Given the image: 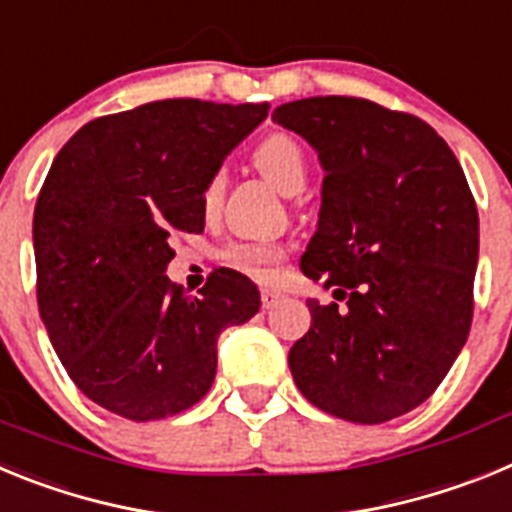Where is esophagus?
Here are the masks:
<instances>
[{
    "label": "esophagus",
    "mask_w": 512,
    "mask_h": 512,
    "mask_svg": "<svg viewBox=\"0 0 512 512\" xmlns=\"http://www.w3.org/2000/svg\"><path fill=\"white\" fill-rule=\"evenodd\" d=\"M284 300V295L279 292V289H261V305L266 307V310H271V307H277L279 302Z\"/></svg>",
    "instance_id": "34e87169"
}]
</instances>
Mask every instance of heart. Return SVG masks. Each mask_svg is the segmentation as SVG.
<instances>
[{"mask_svg":"<svg viewBox=\"0 0 512 512\" xmlns=\"http://www.w3.org/2000/svg\"><path fill=\"white\" fill-rule=\"evenodd\" d=\"M253 164L284 194L292 192V189H302L307 182V153L300 146V140H295L292 135L277 133L261 140L259 148L253 151ZM220 192H223V176L217 174L205 187L207 210L217 205ZM282 256V248L266 241L235 243V246L228 248L230 264L241 266L243 271L261 279L269 277L271 269L282 261Z\"/></svg>","mask_w":512,"mask_h":512,"instance_id":"heart-1","label":"heart"}]
</instances>
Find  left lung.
I'll return each mask as SVG.
<instances>
[{
    "mask_svg": "<svg viewBox=\"0 0 512 512\" xmlns=\"http://www.w3.org/2000/svg\"><path fill=\"white\" fill-rule=\"evenodd\" d=\"M271 120L318 153V230L300 269L346 300H307L310 330L289 348L295 384L351 423L410 413L472 328L479 217L467 176L428 122L369 99H297Z\"/></svg>",
    "mask_w": 512,
    "mask_h": 512,
    "instance_id": "8db88e82",
    "label": "left lung"
}]
</instances>
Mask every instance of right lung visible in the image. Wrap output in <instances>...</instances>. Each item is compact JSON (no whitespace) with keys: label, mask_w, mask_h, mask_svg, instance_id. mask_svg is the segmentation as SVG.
<instances>
[{"label":"right lung","mask_w":512,"mask_h":512,"mask_svg":"<svg viewBox=\"0 0 512 512\" xmlns=\"http://www.w3.org/2000/svg\"><path fill=\"white\" fill-rule=\"evenodd\" d=\"M269 104L161 99L97 117L58 151L33 217L38 307L69 377L128 420L200 402L217 338L261 307L233 269L200 295L169 282L174 230H205V187Z\"/></svg>","instance_id":"add662e5"}]
</instances>
